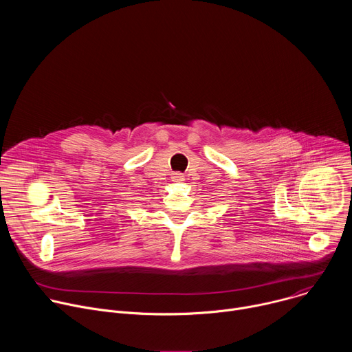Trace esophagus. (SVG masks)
I'll return each mask as SVG.
<instances>
[{
  "label": "esophagus",
  "mask_w": 352,
  "mask_h": 352,
  "mask_svg": "<svg viewBox=\"0 0 352 352\" xmlns=\"http://www.w3.org/2000/svg\"><path fill=\"white\" fill-rule=\"evenodd\" d=\"M171 179H173L174 182H182V181H185V177H184V174H181V173H175V174H173Z\"/></svg>",
  "instance_id": "obj_1"
}]
</instances>
